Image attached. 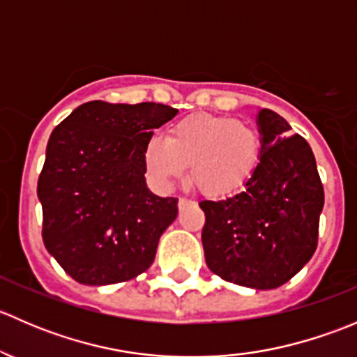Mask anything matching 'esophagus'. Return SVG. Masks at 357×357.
I'll use <instances>...</instances> for the list:
<instances>
[{
	"instance_id": "obj_1",
	"label": "esophagus",
	"mask_w": 357,
	"mask_h": 357,
	"mask_svg": "<svg viewBox=\"0 0 357 357\" xmlns=\"http://www.w3.org/2000/svg\"><path fill=\"white\" fill-rule=\"evenodd\" d=\"M188 202H190V200H186V199H179V200H178V205H179V208H181V207H185V205L188 204Z\"/></svg>"
}]
</instances>
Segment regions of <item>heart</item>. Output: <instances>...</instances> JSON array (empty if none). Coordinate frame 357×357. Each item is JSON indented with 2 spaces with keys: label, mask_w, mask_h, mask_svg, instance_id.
<instances>
[{
  "label": "heart",
  "mask_w": 357,
  "mask_h": 357,
  "mask_svg": "<svg viewBox=\"0 0 357 357\" xmlns=\"http://www.w3.org/2000/svg\"><path fill=\"white\" fill-rule=\"evenodd\" d=\"M262 158V136L245 121L192 114L172 122L167 136H152L143 149L150 181L169 190L188 172L200 193L212 199L238 192L254 178Z\"/></svg>",
  "instance_id": "b5f03b06"
}]
</instances>
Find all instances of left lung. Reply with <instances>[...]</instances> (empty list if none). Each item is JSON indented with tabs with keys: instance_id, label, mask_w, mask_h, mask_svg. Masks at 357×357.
<instances>
[{
	"instance_id": "1",
	"label": "left lung",
	"mask_w": 357,
	"mask_h": 357,
	"mask_svg": "<svg viewBox=\"0 0 357 357\" xmlns=\"http://www.w3.org/2000/svg\"><path fill=\"white\" fill-rule=\"evenodd\" d=\"M262 158L243 192L204 200L202 245L208 269L255 290L278 289L309 262L325 204L314 153L289 122L261 109Z\"/></svg>"
}]
</instances>
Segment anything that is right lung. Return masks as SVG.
Segmentation results:
<instances>
[{"mask_svg":"<svg viewBox=\"0 0 357 357\" xmlns=\"http://www.w3.org/2000/svg\"><path fill=\"white\" fill-rule=\"evenodd\" d=\"M178 110L162 103H82L48 139L38 181L46 250L82 285L128 282L152 266L178 199L153 195L143 149Z\"/></svg>","mask_w":357,"mask_h":357,"instance_id":"obj_1","label":"right lung"}]
</instances>
